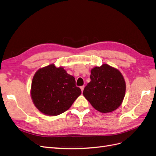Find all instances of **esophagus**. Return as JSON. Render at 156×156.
<instances>
[{
  "label": "esophagus",
  "mask_w": 156,
  "mask_h": 156,
  "mask_svg": "<svg viewBox=\"0 0 156 156\" xmlns=\"http://www.w3.org/2000/svg\"><path fill=\"white\" fill-rule=\"evenodd\" d=\"M84 88V86H82V87H81V91H82V92L83 91Z\"/></svg>",
  "instance_id": "obj_1"
}]
</instances>
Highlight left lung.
<instances>
[{
    "instance_id": "obj_1",
    "label": "left lung",
    "mask_w": 156,
    "mask_h": 156,
    "mask_svg": "<svg viewBox=\"0 0 156 156\" xmlns=\"http://www.w3.org/2000/svg\"><path fill=\"white\" fill-rule=\"evenodd\" d=\"M90 82L83 90V96L92 106L102 113L119 108L125 96L126 82L120 71L107 64L91 69Z\"/></svg>"
}]
</instances>
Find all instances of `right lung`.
I'll return each instance as SVG.
<instances>
[{"mask_svg": "<svg viewBox=\"0 0 156 156\" xmlns=\"http://www.w3.org/2000/svg\"><path fill=\"white\" fill-rule=\"evenodd\" d=\"M81 94L74 77L53 64L39 69L32 79V101L45 115L56 116L66 111Z\"/></svg>", "mask_w": 156, "mask_h": 156, "instance_id": "right-lung-1", "label": "right lung"}]
</instances>
